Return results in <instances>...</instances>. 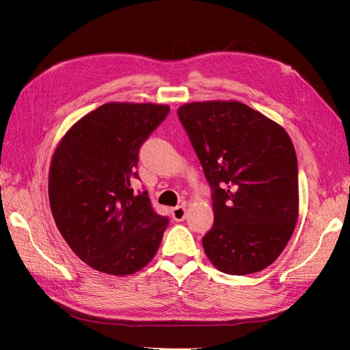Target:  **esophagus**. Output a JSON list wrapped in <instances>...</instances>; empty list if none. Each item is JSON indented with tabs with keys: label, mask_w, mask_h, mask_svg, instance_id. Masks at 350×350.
I'll list each match as a JSON object with an SVG mask.
<instances>
[{
	"label": "esophagus",
	"mask_w": 350,
	"mask_h": 350,
	"mask_svg": "<svg viewBox=\"0 0 350 350\" xmlns=\"http://www.w3.org/2000/svg\"><path fill=\"white\" fill-rule=\"evenodd\" d=\"M187 216V208L185 206H176L172 208V217L176 220V221H181L184 220Z\"/></svg>",
	"instance_id": "34e87169"
}]
</instances>
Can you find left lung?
Here are the masks:
<instances>
[{
	"mask_svg": "<svg viewBox=\"0 0 350 350\" xmlns=\"http://www.w3.org/2000/svg\"><path fill=\"white\" fill-rule=\"evenodd\" d=\"M178 116L213 188L215 224L203 238L207 258L234 276L269 267L299 216L298 161L289 134L237 100L185 103Z\"/></svg>",
	"mask_w": 350,
	"mask_h": 350,
	"instance_id": "left-lung-1",
	"label": "left lung"
}]
</instances>
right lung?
Returning <instances> with one entry per match:
<instances>
[{
	"label": "right lung",
	"mask_w": 350,
	"mask_h": 350,
	"mask_svg": "<svg viewBox=\"0 0 350 350\" xmlns=\"http://www.w3.org/2000/svg\"><path fill=\"white\" fill-rule=\"evenodd\" d=\"M169 112L167 105L109 102L80 118L52 156V216L76 256L100 273L129 276L149 264L167 217L147 191L134 194L139 150Z\"/></svg>",
	"instance_id": "add662e5"
}]
</instances>
